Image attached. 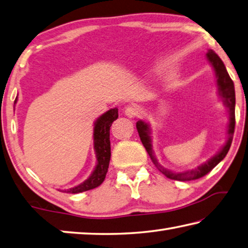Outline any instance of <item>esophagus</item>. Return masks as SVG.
Returning a JSON list of instances; mask_svg holds the SVG:
<instances>
[{
	"mask_svg": "<svg viewBox=\"0 0 248 248\" xmlns=\"http://www.w3.org/2000/svg\"><path fill=\"white\" fill-rule=\"evenodd\" d=\"M138 114V108L136 106H127L125 108V115L131 117V119H134L136 115Z\"/></svg>",
	"mask_w": 248,
	"mask_h": 248,
	"instance_id": "esophagus-1",
	"label": "esophagus"
}]
</instances>
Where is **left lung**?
Instances as JSON below:
<instances>
[{"mask_svg":"<svg viewBox=\"0 0 248 248\" xmlns=\"http://www.w3.org/2000/svg\"><path fill=\"white\" fill-rule=\"evenodd\" d=\"M207 58L215 69L219 95L221 97V100H222L225 108H227L229 114L227 141H225L224 146L221 148V150L215 155V157H212L211 159L208 160L207 162L195 169V170L184 172H172L170 170H168V169L163 168L161 164L158 162L157 158L155 157V155L153 153V145H151L149 125L141 120L138 121L136 123V127L138 134H140V140L146 148L147 153L150 155L151 160H153V162L155 163V166L157 167L158 170L161 172L162 174L166 175L168 179L174 181H192L201 179V177L208 174V173H209L220 161H222L225 158V155H227L230 147H231L232 144L234 127H235V90H234L233 80L231 79V77L229 76L223 62L221 61L218 54H217L214 50H208Z\"/></svg>","mask_w":248,"mask_h":248,"instance_id":"obj_1","label":"left lung"}]
</instances>
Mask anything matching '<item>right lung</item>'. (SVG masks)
Segmentation results:
<instances>
[{"label":"right lung","mask_w":248,"mask_h":248,"mask_svg":"<svg viewBox=\"0 0 248 248\" xmlns=\"http://www.w3.org/2000/svg\"><path fill=\"white\" fill-rule=\"evenodd\" d=\"M16 101L17 98L15 99V103ZM117 117H119V113H117V108H114L104 113L95 122L93 128V144L95 155H97V166H95L93 174L85 182H82L81 184L75 186V187L63 190V192L77 194L93 189L98 187L99 185H101L104 179H106L111 158L110 127L113 121H115Z\"/></svg>","instance_id":"add662e5"}]
</instances>
